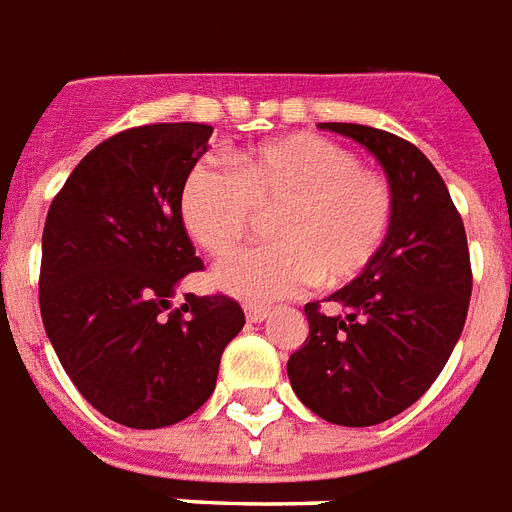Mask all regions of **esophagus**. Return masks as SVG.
I'll list each match as a JSON object with an SVG mask.
<instances>
[{
  "label": "esophagus",
  "mask_w": 512,
  "mask_h": 512,
  "mask_svg": "<svg viewBox=\"0 0 512 512\" xmlns=\"http://www.w3.org/2000/svg\"><path fill=\"white\" fill-rule=\"evenodd\" d=\"M244 314L249 323H263V320H268V317H271V309H268V306L249 304V306H244Z\"/></svg>",
  "instance_id": "esophagus-1"
}]
</instances>
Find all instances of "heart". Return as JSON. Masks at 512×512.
Segmentation results:
<instances>
[{
  "instance_id": "b5f03b06",
  "label": "heart",
  "mask_w": 512,
  "mask_h": 512,
  "mask_svg": "<svg viewBox=\"0 0 512 512\" xmlns=\"http://www.w3.org/2000/svg\"><path fill=\"white\" fill-rule=\"evenodd\" d=\"M233 170L200 162L181 189L195 244L225 257L271 214L274 244L246 249L214 271L225 293L279 301L312 285L339 287L372 266L393 227V189L336 140L298 132L238 154Z\"/></svg>"
}]
</instances>
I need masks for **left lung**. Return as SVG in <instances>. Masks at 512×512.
Wrapping results in <instances>:
<instances>
[{
	"mask_svg": "<svg viewBox=\"0 0 512 512\" xmlns=\"http://www.w3.org/2000/svg\"><path fill=\"white\" fill-rule=\"evenodd\" d=\"M358 140L393 189V227L372 266L328 298L306 304L309 336L287 361L298 399L328 423L374 426L429 391L467 320L472 268L461 214L445 181L410 140L328 121Z\"/></svg>",
	"mask_w": 512,
	"mask_h": 512,
	"instance_id": "1",
	"label": "left lung"
}]
</instances>
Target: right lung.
<instances>
[{"label":"right lung","instance_id":"1","mask_svg":"<svg viewBox=\"0 0 512 512\" xmlns=\"http://www.w3.org/2000/svg\"><path fill=\"white\" fill-rule=\"evenodd\" d=\"M214 127L146 124L102 140L64 181L43 230L40 314L81 396L130 429L200 410L244 328L227 295L176 285L203 263L181 219V189Z\"/></svg>","mask_w":512,"mask_h":512}]
</instances>
